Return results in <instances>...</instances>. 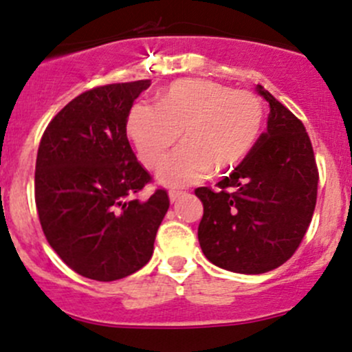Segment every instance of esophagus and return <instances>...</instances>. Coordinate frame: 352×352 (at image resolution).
Instances as JSON below:
<instances>
[{"mask_svg":"<svg viewBox=\"0 0 352 352\" xmlns=\"http://www.w3.org/2000/svg\"><path fill=\"white\" fill-rule=\"evenodd\" d=\"M182 195H184V192H179V190H170L168 199H170V202H177V201H179L180 197H182Z\"/></svg>","mask_w":352,"mask_h":352,"instance_id":"esophagus-1","label":"esophagus"}]
</instances>
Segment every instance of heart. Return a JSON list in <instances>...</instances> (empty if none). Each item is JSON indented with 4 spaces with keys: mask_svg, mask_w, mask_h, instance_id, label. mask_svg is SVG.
Returning <instances> with one entry per match:
<instances>
[{
    "mask_svg": "<svg viewBox=\"0 0 352 352\" xmlns=\"http://www.w3.org/2000/svg\"><path fill=\"white\" fill-rule=\"evenodd\" d=\"M263 124V104L250 91L214 80H177L157 104H136L126 131L142 162L155 166L180 138L184 145L165 158L157 180L182 187L202 180L210 170L226 172L250 153Z\"/></svg>",
    "mask_w": 352,
    "mask_h": 352,
    "instance_id": "heart-1",
    "label": "heart"
}]
</instances>
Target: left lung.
<instances>
[{"mask_svg": "<svg viewBox=\"0 0 352 352\" xmlns=\"http://www.w3.org/2000/svg\"><path fill=\"white\" fill-rule=\"evenodd\" d=\"M268 124L246 158L217 184L195 188L204 206L199 243L228 272L260 275L283 265L302 243L317 201L312 143L302 121L263 86Z\"/></svg>", "mask_w": 352, "mask_h": 352, "instance_id": "left-lung-1", "label": "left lung"}]
</instances>
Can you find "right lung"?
Listing matches in <instances>:
<instances>
[{
	"label": "right lung",
	"mask_w": 352,
	"mask_h": 352,
	"mask_svg": "<svg viewBox=\"0 0 352 352\" xmlns=\"http://www.w3.org/2000/svg\"><path fill=\"white\" fill-rule=\"evenodd\" d=\"M150 80L108 84L82 92L50 121L35 165V202L43 234L69 268L113 282L150 261L170 201L151 180L126 136L133 101Z\"/></svg>",
	"instance_id": "1"
}]
</instances>
